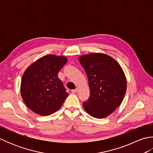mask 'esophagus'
<instances>
[{"instance_id": "1", "label": "esophagus", "mask_w": 153, "mask_h": 153, "mask_svg": "<svg viewBox=\"0 0 153 153\" xmlns=\"http://www.w3.org/2000/svg\"><path fill=\"white\" fill-rule=\"evenodd\" d=\"M77 91H78V89H72V90H71V93H76L77 92Z\"/></svg>"}]
</instances>
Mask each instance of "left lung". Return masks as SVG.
Returning <instances> with one entry per match:
<instances>
[{
	"instance_id": "1",
	"label": "left lung",
	"mask_w": 153,
	"mask_h": 153,
	"mask_svg": "<svg viewBox=\"0 0 153 153\" xmlns=\"http://www.w3.org/2000/svg\"><path fill=\"white\" fill-rule=\"evenodd\" d=\"M88 78L90 97L83 105L89 115L106 118L122 103L127 82L120 64L111 56L91 53L79 58Z\"/></svg>"
}]
</instances>
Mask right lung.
Listing matches in <instances>:
<instances>
[{
	"label": "right lung",
	"mask_w": 153,
	"mask_h": 153,
	"mask_svg": "<svg viewBox=\"0 0 153 153\" xmlns=\"http://www.w3.org/2000/svg\"><path fill=\"white\" fill-rule=\"evenodd\" d=\"M67 58L49 54L31 64L23 75L21 95L25 105L41 116L53 114L62 105L68 93L58 74Z\"/></svg>",
	"instance_id": "1"
}]
</instances>
